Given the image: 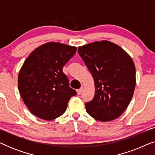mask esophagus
Here are the masks:
<instances>
[{"label":"esophagus","instance_id":"1","mask_svg":"<svg viewBox=\"0 0 155 155\" xmlns=\"http://www.w3.org/2000/svg\"><path fill=\"white\" fill-rule=\"evenodd\" d=\"M82 90H83V88L81 87L80 89H79V90H77V92H78V94H80L82 92Z\"/></svg>","mask_w":155,"mask_h":155}]
</instances>
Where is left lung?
Here are the masks:
<instances>
[{"mask_svg":"<svg viewBox=\"0 0 155 155\" xmlns=\"http://www.w3.org/2000/svg\"><path fill=\"white\" fill-rule=\"evenodd\" d=\"M78 54L92 73L95 94L85 104L95 119L109 121L124 113L135 87V68L130 56L116 44L96 41L78 48Z\"/></svg>","mask_w":155,"mask_h":155,"instance_id":"obj_1","label":"left lung"}]
</instances>
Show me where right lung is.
I'll return each instance as SVG.
<instances>
[{"label": "right lung", "instance_id": "1", "mask_svg": "<svg viewBox=\"0 0 155 155\" xmlns=\"http://www.w3.org/2000/svg\"><path fill=\"white\" fill-rule=\"evenodd\" d=\"M77 48L66 44L49 42L31 53L18 75V89L31 114L50 120L62 115L71 97L77 94L70 87L63 67Z\"/></svg>", "mask_w": 155, "mask_h": 155}]
</instances>
